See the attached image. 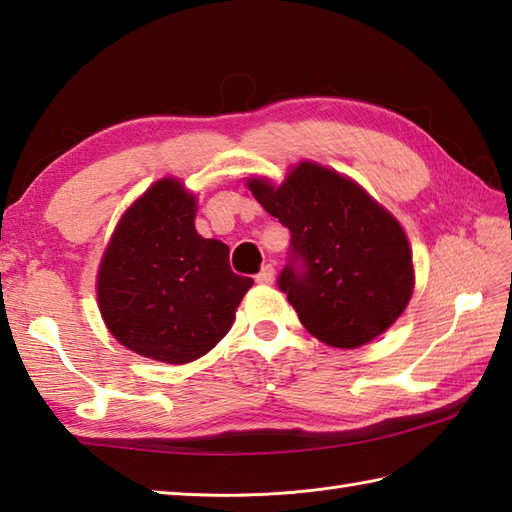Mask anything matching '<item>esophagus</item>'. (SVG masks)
Returning <instances> with one entry per match:
<instances>
[{
	"label": "esophagus",
	"mask_w": 512,
	"mask_h": 512,
	"mask_svg": "<svg viewBox=\"0 0 512 512\" xmlns=\"http://www.w3.org/2000/svg\"><path fill=\"white\" fill-rule=\"evenodd\" d=\"M255 281H257V284H262V286H270V284H273V281H275V268L273 266H264L262 268V273H259L257 277H255Z\"/></svg>",
	"instance_id": "1"
}]
</instances>
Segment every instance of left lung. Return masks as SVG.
Wrapping results in <instances>:
<instances>
[{
	"label": "left lung",
	"instance_id": "1",
	"mask_svg": "<svg viewBox=\"0 0 512 512\" xmlns=\"http://www.w3.org/2000/svg\"><path fill=\"white\" fill-rule=\"evenodd\" d=\"M246 187L292 233L303 268L290 264L279 288L314 339L356 350L400 319L416 286L409 239L361 184L301 160L281 184L250 176Z\"/></svg>",
	"mask_w": 512,
	"mask_h": 512
}]
</instances>
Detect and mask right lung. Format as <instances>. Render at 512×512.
I'll use <instances>...</instances> for the list:
<instances>
[{
  "label": "right lung",
  "mask_w": 512,
  "mask_h": 512,
  "mask_svg": "<svg viewBox=\"0 0 512 512\" xmlns=\"http://www.w3.org/2000/svg\"><path fill=\"white\" fill-rule=\"evenodd\" d=\"M198 195L160 178L127 206L96 270V301L114 339L158 363L211 352L235 323L253 279L228 266V246L195 231Z\"/></svg>",
  "instance_id": "right-lung-1"
}]
</instances>
